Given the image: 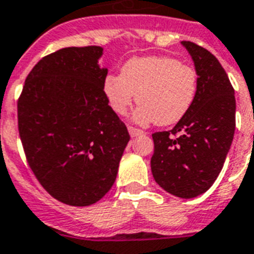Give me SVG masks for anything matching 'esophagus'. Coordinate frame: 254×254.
I'll list each match as a JSON object with an SVG mask.
<instances>
[{
  "label": "esophagus",
  "instance_id": "obj_1",
  "mask_svg": "<svg viewBox=\"0 0 254 254\" xmlns=\"http://www.w3.org/2000/svg\"><path fill=\"white\" fill-rule=\"evenodd\" d=\"M127 130L130 133L131 137H137V135H141V134H145V131L138 129V127H127Z\"/></svg>",
  "mask_w": 254,
  "mask_h": 254
}]
</instances>
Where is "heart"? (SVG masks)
Segmentation results:
<instances>
[{"label":"heart","mask_w":254,"mask_h":254,"mask_svg":"<svg viewBox=\"0 0 254 254\" xmlns=\"http://www.w3.org/2000/svg\"><path fill=\"white\" fill-rule=\"evenodd\" d=\"M196 69L173 57L131 58L121 75L104 79V93L112 111L127 115L137 99L135 121L167 127L179 123L192 107L197 93ZM137 97H135V95Z\"/></svg>","instance_id":"1"}]
</instances>
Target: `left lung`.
I'll list each match as a JSON object with an SVG mask.
<instances>
[{
	"label": "left lung",
	"instance_id": "left-lung-1",
	"mask_svg": "<svg viewBox=\"0 0 254 254\" xmlns=\"http://www.w3.org/2000/svg\"><path fill=\"white\" fill-rule=\"evenodd\" d=\"M199 77L197 93L189 113L167 131L153 133L151 173L165 191L195 197L220 174L236 127L235 89L208 50L182 41Z\"/></svg>",
	"mask_w": 254,
	"mask_h": 254
}]
</instances>
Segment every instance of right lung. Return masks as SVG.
Returning <instances> with one entry per match:
<instances>
[{
	"label": "right lung",
	"mask_w": 254,
	"mask_h": 254,
	"mask_svg": "<svg viewBox=\"0 0 254 254\" xmlns=\"http://www.w3.org/2000/svg\"><path fill=\"white\" fill-rule=\"evenodd\" d=\"M99 46L65 47L34 65L18 97V131L42 187L69 205L93 204L111 190L130 139L108 105Z\"/></svg>",
	"instance_id": "add662e5"
}]
</instances>
